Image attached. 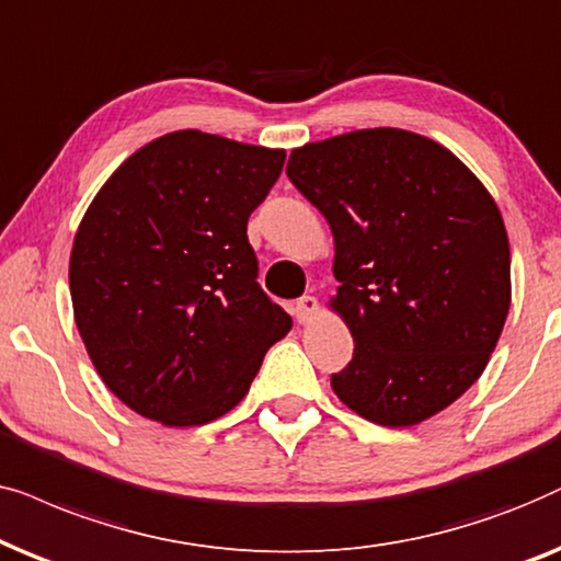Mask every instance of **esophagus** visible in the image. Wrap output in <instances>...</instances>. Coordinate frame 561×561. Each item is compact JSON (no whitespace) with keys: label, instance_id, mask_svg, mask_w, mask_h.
Listing matches in <instances>:
<instances>
[{"label":"esophagus","instance_id":"obj_1","mask_svg":"<svg viewBox=\"0 0 561 561\" xmlns=\"http://www.w3.org/2000/svg\"><path fill=\"white\" fill-rule=\"evenodd\" d=\"M293 316L297 318V323H308V320L316 318L318 316V300H316V297H312V295L300 297V300L293 305Z\"/></svg>","mask_w":561,"mask_h":561}]
</instances>
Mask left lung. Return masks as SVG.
Returning <instances> with one entry per match:
<instances>
[{"label":"left lung","instance_id":"left-lung-1","mask_svg":"<svg viewBox=\"0 0 561 561\" xmlns=\"http://www.w3.org/2000/svg\"><path fill=\"white\" fill-rule=\"evenodd\" d=\"M287 176L333 230V308L354 335L333 392L390 428L442 413L480 379L511 308L495 199L451 151L398 128L295 148Z\"/></svg>","mask_w":561,"mask_h":561}]
</instances>
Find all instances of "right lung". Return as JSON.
Returning <instances> with one entry per match:
<instances>
[{"label": "right lung", "instance_id": "obj_1", "mask_svg": "<svg viewBox=\"0 0 561 561\" xmlns=\"http://www.w3.org/2000/svg\"><path fill=\"white\" fill-rule=\"evenodd\" d=\"M285 167L279 148L179 130L107 179L73 238L69 285L104 385L186 428L245 398L293 318L256 282L245 226Z\"/></svg>", "mask_w": 561, "mask_h": 561}]
</instances>
